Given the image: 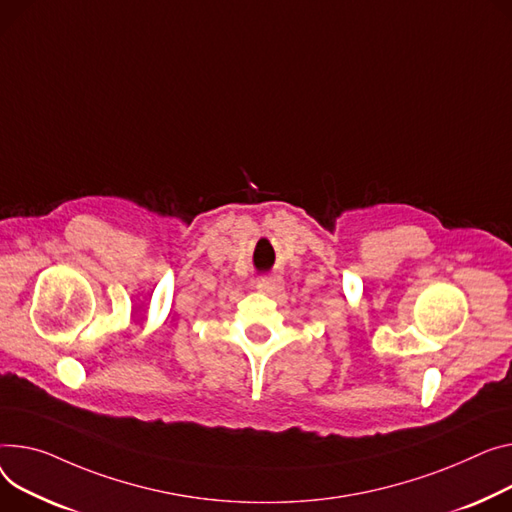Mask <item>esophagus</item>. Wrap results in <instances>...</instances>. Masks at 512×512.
I'll list each match as a JSON object with an SVG mask.
<instances>
[{
  "label": "esophagus",
  "instance_id": "esophagus-1",
  "mask_svg": "<svg viewBox=\"0 0 512 512\" xmlns=\"http://www.w3.org/2000/svg\"><path fill=\"white\" fill-rule=\"evenodd\" d=\"M255 286L263 294H276L282 290V280L278 276H261V278H257Z\"/></svg>",
  "mask_w": 512,
  "mask_h": 512
}]
</instances>
